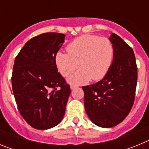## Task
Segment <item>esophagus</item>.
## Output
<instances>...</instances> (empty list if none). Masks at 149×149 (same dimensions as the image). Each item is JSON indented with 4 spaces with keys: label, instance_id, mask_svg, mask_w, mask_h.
<instances>
[{
    "label": "esophagus",
    "instance_id": "1",
    "mask_svg": "<svg viewBox=\"0 0 149 149\" xmlns=\"http://www.w3.org/2000/svg\"><path fill=\"white\" fill-rule=\"evenodd\" d=\"M70 88H71V89H72V90H73V89H74L75 88H77V86H74V85H71Z\"/></svg>",
    "mask_w": 149,
    "mask_h": 149
}]
</instances>
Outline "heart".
<instances>
[{
	"instance_id": "b5f03b06",
	"label": "heart",
	"mask_w": 149,
	"mask_h": 149,
	"mask_svg": "<svg viewBox=\"0 0 149 149\" xmlns=\"http://www.w3.org/2000/svg\"><path fill=\"white\" fill-rule=\"evenodd\" d=\"M68 54L57 52L55 63L59 72L66 77L77 67V72L68 76L69 84L81 85L98 81L108 72L114 56V47L107 37L84 35L73 40L66 47Z\"/></svg>"
}]
</instances>
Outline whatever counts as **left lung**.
Returning <instances> with one entry per match:
<instances>
[{"instance_id":"left-lung-1","label":"left lung","mask_w":149,"mask_h":149,"mask_svg":"<svg viewBox=\"0 0 149 149\" xmlns=\"http://www.w3.org/2000/svg\"><path fill=\"white\" fill-rule=\"evenodd\" d=\"M109 39L113 45L114 56L108 72L98 82L82 87L86 114L95 125L105 128L119 125L128 115L137 82L132 48L115 33Z\"/></svg>"}]
</instances>
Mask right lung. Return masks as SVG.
<instances>
[{"label": "right lung", "instance_id": "1", "mask_svg": "<svg viewBox=\"0 0 149 149\" xmlns=\"http://www.w3.org/2000/svg\"><path fill=\"white\" fill-rule=\"evenodd\" d=\"M64 34L45 33L27 42L15 57L12 86L17 106L33 128L56 126L65 115L70 86L58 72L55 55Z\"/></svg>", "mask_w": 149, "mask_h": 149}]
</instances>
